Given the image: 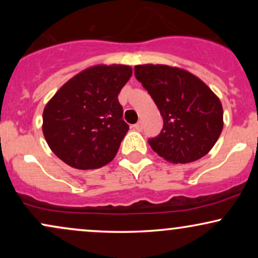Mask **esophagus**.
<instances>
[{
  "mask_svg": "<svg viewBox=\"0 0 258 258\" xmlns=\"http://www.w3.org/2000/svg\"><path fill=\"white\" fill-rule=\"evenodd\" d=\"M133 128H135L136 131H142V128H143V123L142 122L136 123V125H133Z\"/></svg>",
  "mask_w": 258,
  "mask_h": 258,
  "instance_id": "1",
  "label": "esophagus"
}]
</instances>
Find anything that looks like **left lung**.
<instances>
[{"label":"left lung","instance_id":"1","mask_svg":"<svg viewBox=\"0 0 258 258\" xmlns=\"http://www.w3.org/2000/svg\"><path fill=\"white\" fill-rule=\"evenodd\" d=\"M135 75L164 119L161 133L148 141L154 152L172 164L205 156L223 130V108L211 88L188 70L165 64L136 65Z\"/></svg>","mask_w":258,"mask_h":258}]
</instances>
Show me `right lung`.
I'll return each instance as SVG.
<instances>
[{
  "label": "right lung",
  "instance_id": "obj_1",
  "mask_svg": "<svg viewBox=\"0 0 258 258\" xmlns=\"http://www.w3.org/2000/svg\"><path fill=\"white\" fill-rule=\"evenodd\" d=\"M131 76L130 65H93L68 80L47 102L42 132L61 161L92 170L115 158L128 131L117 96Z\"/></svg>",
  "mask_w": 258,
  "mask_h": 258
}]
</instances>
